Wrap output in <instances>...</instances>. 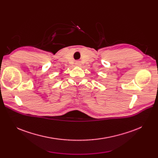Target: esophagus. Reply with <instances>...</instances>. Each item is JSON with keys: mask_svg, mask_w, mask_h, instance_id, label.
<instances>
[{"mask_svg": "<svg viewBox=\"0 0 158 158\" xmlns=\"http://www.w3.org/2000/svg\"><path fill=\"white\" fill-rule=\"evenodd\" d=\"M75 64L76 66H81V63L80 61H76Z\"/></svg>", "mask_w": 158, "mask_h": 158, "instance_id": "34e87169", "label": "esophagus"}]
</instances>
